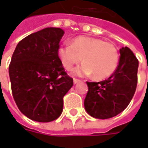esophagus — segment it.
<instances>
[{
	"label": "esophagus",
	"mask_w": 148,
	"mask_h": 148,
	"mask_svg": "<svg viewBox=\"0 0 148 148\" xmlns=\"http://www.w3.org/2000/svg\"><path fill=\"white\" fill-rule=\"evenodd\" d=\"M78 82H81L80 79H77V78H74V84H77Z\"/></svg>",
	"instance_id": "1"
}]
</instances>
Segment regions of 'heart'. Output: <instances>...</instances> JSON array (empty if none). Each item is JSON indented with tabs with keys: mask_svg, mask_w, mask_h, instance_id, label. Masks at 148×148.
<instances>
[{
	"mask_svg": "<svg viewBox=\"0 0 148 148\" xmlns=\"http://www.w3.org/2000/svg\"><path fill=\"white\" fill-rule=\"evenodd\" d=\"M58 58L67 71L83 59L84 62L73 71L77 76L93 74L104 79L114 73L119 62V53L113 43L90 36H77L71 44L63 43L58 50Z\"/></svg>",
	"mask_w": 148,
	"mask_h": 148,
	"instance_id": "1",
	"label": "heart"
}]
</instances>
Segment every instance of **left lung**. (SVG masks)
Instances as JSON below:
<instances>
[{
    "instance_id": "left-lung-1",
    "label": "left lung",
    "mask_w": 148,
    "mask_h": 148,
    "mask_svg": "<svg viewBox=\"0 0 148 148\" xmlns=\"http://www.w3.org/2000/svg\"><path fill=\"white\" fill-rule=\"evenodd\" d=\"M119 64L107 80L89 82L84 101L89 114L97 119H109L124 111L136 92L139 61L130 49L120 50Z\"/></svg>"
}]
</instances>
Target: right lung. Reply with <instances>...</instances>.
Here are the masks:
<instances>
[{"instance_id":"add662e5","label":"right lung","mask_w":148,"mask_h":148,"mask_svg":"<svg viewBox=\"0 0 148 148\" xmlns=\"http://www.w3.org/2000/svg\"><path fill=\"white\" fill-rule=\"evenodd\" d=\"M64 31L47 27L21 40L9 64L12 96L20 111L38 122L55 121L61 115L63 97L73 78L58 58Z\"/></svg>"}]
</instances>
